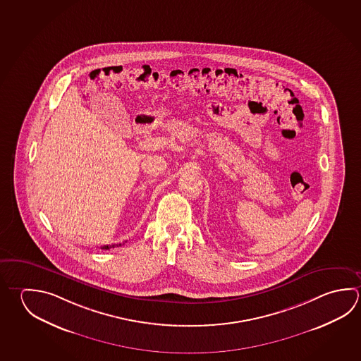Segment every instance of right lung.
<instances>
[{"label":"right lung","instance_id":"right-lung-1","mask_svg":"<svg viewBox=\"0 0 361 361\" xmlns=\"http://www.w3.org/2000/svg\"><path fill=\"white\" fill-rule=\"evenodd\" d=\"M119 245H122V244H111V245H104V247H102V250H111V248H114V247H119Z\"/></svg>","mask_w":361,"mask_h":361}]
</instances>
